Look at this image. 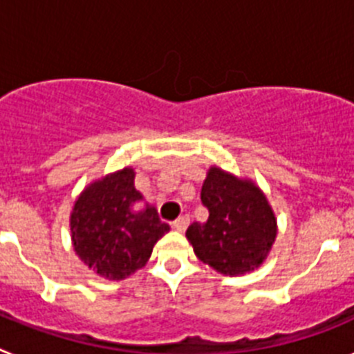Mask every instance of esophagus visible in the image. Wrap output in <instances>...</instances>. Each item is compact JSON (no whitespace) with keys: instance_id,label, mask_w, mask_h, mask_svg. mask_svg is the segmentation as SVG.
I'll return each mask as SVG.
<instances>
[{"instance_id":"34e87169","label":"esophagus","mask_w":354,"mask_h":354,"mask_svg":"<svg viewBox=\"0 0 354 354\" xmlns=\"http://www.w3.org/2000/svg\"><path fill=\"white\" fill-rule=\"evenodd\" d=\"M187 225H189V218H187V216H180V218H177V220L174 221V228L177 232H184L187 228Z\"/></svg>"}]
</instances>
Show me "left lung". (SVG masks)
<instances>
[{
	"label": "left lung",
	"mask_w": 354,
	"mask_h": 354,
	"mask_svg": "<svg viewBox=\"0 0 354 354\" xmlns=\"http://www.w3.org/2000/svg\"><path fill=\"white\" fill-rule=\"evenodd\" d=\"M200 198L207 221H195L186 230L196 257L230 277L257 270L277 239V218L261 187L211 167Z\"/></svg>",
	"instance_id": "8db88e82"
}]
</instances>
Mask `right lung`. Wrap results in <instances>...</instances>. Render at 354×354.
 Segmentation results:
<instances>
[{"label":"right lung","instance_id":"right-lung-1","mask_svg":"<svg viewBox=\"0 0 354 354\" xmlns=\"http://www.w3.org/2000/svg\"><path fill=\"white\" fill-rule=\"evenodd\" d=\"M142 200L129 167L88 184L77 196L71 212L72 245L83 264L99 277L124 280L133 274L170 230L152 205L134 209Z\"/></svg>","mask_w":354,"mask_h":354}]
</instances>
